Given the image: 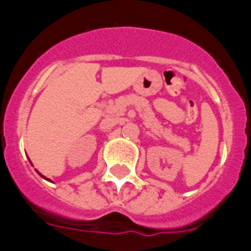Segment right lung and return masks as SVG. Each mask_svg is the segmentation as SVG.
<instances>
[{"label":"right lung","instance_id":"right-lung-1","mask_svg":"<svg viewBox=\"0 0 251 251\" xmlns=\"http://www.w3.org/2000/svg\"><path fill=\"white\" fill-rule=\"evenodd\" d=\"M39 175H40V176H43V175H41V174H39ZM43 177H44V176H43Z\"/></svg>","mask_w":251,"mask_h":251}]
</instances>
